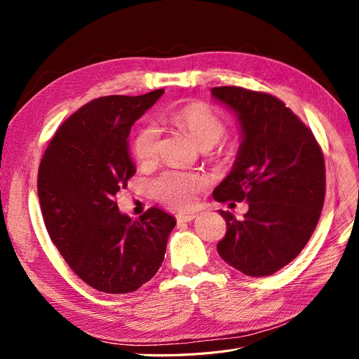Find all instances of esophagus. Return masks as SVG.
Instances as JSON below:
<instances>
[{
	"mask_svg": "<svg viewBox=\"0 0 359 359\" xmlns=\"http://www.w3.org/2000/svg\"><path fill=\"white\" fill-rule=\"evenodd\" d=\"M196 217L198 215L193 212H180V214H177V222L178 223H189V222L196 219Z\"/></svg>",
	"mask_w": 359,
	"mask_h": 359,
	"instance_id": "1",
	"label": "esophagus"
}]
</instances>
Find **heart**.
I'll return each mask as SVG.
<instances>
[{"mask_svg":"<svg viewBox=\"0 0 359 359\" xmlns=\"http://www.w3.org/2000/svg\"><path fill=\"white\" fill-rule=\"evenodd\" d=\"M169 121L187 133L201 149H211L226 135V124L203 103H187L169 114ZM160 133L154 124L140 127L132 144V151L139 165L147 166L158 156ZM224 153H215L217 160H223ZM205 186L202 177L196 173L166 172L154 182L157 199L173 208H189L193 205L196 193Z\"/></svg>","mask_w":359,"mask_h":359,"instance_id":"obj_1","label":"heart"}]
</instances>
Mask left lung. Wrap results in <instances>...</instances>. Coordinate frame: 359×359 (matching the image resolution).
<instances>
[{
  "label": "left lung",
  "mask_w": 359,
  "mask_h": 359,
  "mask_svg": "<svg viewBox=\"0 0 359 359\" xmlns=\"http://www.w3.org/2000/svg\"><path fill=\"white\" fill-rule=\"evenodd\" d=\"M211 94L235 111L243 133L233 168L212 196L248 202L243 220L220 211L227 229L217 250L245 276H271L302 252L316 229L325 201L323 153L277 97L241 86H215Z\"/></svg>",
  "instance_id": "left-lung-1"
}]
</instances>
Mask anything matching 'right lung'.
<instances>
[{
    "mask_svg": "<svg viewBox=\"0 0 359 359\" xmlns=\"http://www.w3.org/2000/svg\"><path fill=\"white\" fill-rule=\"evenodd\" d=\"M165 90L99 97L57 130L39 168L43 220L73 273L106 293H130L156 276L173 217L153 206L132 220L116 196L135 175L130 128Z\"/></svg>",
    "mask_w": 359,
    "mask_h": 359,
    "instance_id": "add662e5",
    "label": "right lung"
}]
</instances>
